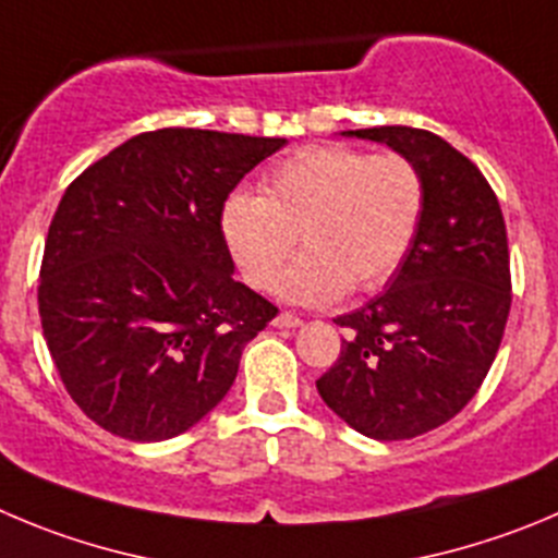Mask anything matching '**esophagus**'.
Here are the masks:
<instances>
[{"mask_svg":"<svg viewBox=\"0 0 558 558\" xmlns=\"http://www.w3.org/2000/svg\"><path fill=\"white\" fill-rule=\"evenodd\" d=\"M272 325L275 327H300L303 325V319H300L296 314H291V311H280V314L272 319Z\"/></svg>","mask_w":558,"mask_h":558,"instance_id":"esophagus-1","label":"esophagus"}]
</instances>
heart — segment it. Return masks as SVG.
<instances>
[{"label":"heart","mask_w":558,"mask_h":558,"mask_svg":"<svg viewBox=\"0 0 558 558\" xmlns=\"http://www.w3.org/2000/svg\"><path fill=\"white\" fill-rule=\"evenodd\" d=\"M424 208V173L410 156L311 145L267 170L262 195L231 192L220 233L253 289H272L300 239L305 253L280 291L327 303L388 283L418 236Z\"/></svg>","instance_id":"b5f03b06"}]
</instances>
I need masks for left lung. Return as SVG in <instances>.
<instances>
[{"mask_svg": "<svg viewBox=\"0 0 558 558\" xmlns=\"http://www.w3.org/2000/svg\"><path fill=\"white\" fill-rule=\"evenodd\" d=\"M424 173L418 236L388 289L338 316L341 355L316 379L319 397L374 440H408L454 418L482 388L512 305L501 206L468 156L410 126L355 129Z\"/></svg>", "mask_w": 558, "mask_h": 558, "instance_id": "left-lung-1", "label": "left lung"}]
</instances>
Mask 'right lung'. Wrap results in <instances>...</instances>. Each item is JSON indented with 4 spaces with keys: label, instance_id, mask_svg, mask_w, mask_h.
<instances>
[{
    "label": "right lung",
    "instance_id": "add662e5",
    "mask_svg": "<svg viewBox=\"0 0 558 558\" xmlns=\"http://www.w3.org/2000/svg\"><path fill=\"white\" fill-rule=\"evenodd\" d=\"M283 137L156 129L68 184L38 311L68 397L126 440H168L222 402L269 300L233 280L220 208Z\"/></svg>",
    "mask_w": 558,
    "mask_h": 558
}]
</instances>
